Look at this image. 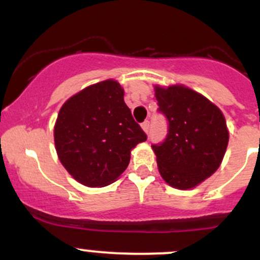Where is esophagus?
Here are the masks:
<instances>
[{
	"mask_svg": "<svg viewBox=\"0 0 260 260\" xmlns=\"http://www.w3.org/2000/svg\"><path fill=\"white\" fill-rule=\"evenodd\" d=\"M142 128H143V131H144L145 133H149V129H150V122L149 121H144L142 123Z\"/></svg>",
	"mask_w": 260,
	"mask_h": 260,
	"instance_id": "obj_1",
	"label": "esophagus"
}]
</instances>
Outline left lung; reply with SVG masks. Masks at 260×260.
<instances>
[{"instance_id":"1","label":"left lung","mask_w":260,"mask_h":260,"mask_svg":"<svg viewBox=\"0 0 260 260\" xmlns=\"http://www.w3.org/2000/svg\"><path fill=\"white\" fill-rule=\"evenodd\" d=\"M159 111L169 121L161 144L151 145L157 169L168 184L190 189L219 169L229 144L221 110L204 95L182 84L155 85Z\"/></svg>"}]
</instances>
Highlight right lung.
<instances>
[{"label":"right lung","mask_w":260,"mask_h":260,"mask_svg":"<svg viewBox=\"0 0 260 260\" xmlns=\"http://www.w3.org/2000/svg\"><path fill=\"white\" fill-rule=\"evenodd\" d=\"M118 82L86 86L59 110L53 138L58 159L76 181L105 187L127 169L131 150L147 140L133 120Z\"/></svg>","instance_id":"1"}]
</instances>
